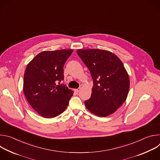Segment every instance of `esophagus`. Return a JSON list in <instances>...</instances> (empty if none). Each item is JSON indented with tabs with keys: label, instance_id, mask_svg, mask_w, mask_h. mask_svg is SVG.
Segmentation results:
<instances>
[{
	"label": "esophagus",
	"instance_id": "obj_1",
	"mask_svg": "<svg viewBox=\"0 0 160 160\" xmlns=\"http://www.w3.org/2000/svg\"><path fill=\"white\" fill-rule=\"evenodd\" d=\"M80 88H76V89H74V91L76 92V93H78L80 92Z\"/></svg>",
	"mask_w": 160,
	"mask_h": 160
}]
</instances>
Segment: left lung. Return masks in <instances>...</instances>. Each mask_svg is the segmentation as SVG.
Returning a JSON list of instances; mask_svg holds the SVG:
<instances>
[{
  "instance_id": "left-lung-1",
  "label": "left lung",
  "mask_w": 160,
  "mask_h": 160,
  "mask_svg": "<svg viewBox=\"0 0 160 160\" xmlns=\"http://www.w3.org/2000/svg\"><path fill=\"white\" fill-rule=\"evenodd\" d=\"M77 52L93 79L91 97L85 101L86 108L98 117L111 115L125 102L128 94L130 80L123 62L106 50L78 49Z\"/></svg>"
}]
</instances>
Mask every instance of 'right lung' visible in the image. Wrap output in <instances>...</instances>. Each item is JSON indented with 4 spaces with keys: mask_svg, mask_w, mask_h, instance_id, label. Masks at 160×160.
<instances>
[{
    "mask_svg": "<svg viewBox=\"0 0 160 160\" xmlns=\"http://www.w3.org/2000/svg\"><path fill=\"white\" fill-rule=\"evenodd\" d=\"M73 51H43L27 64L23 80L24 94L30 105L43 118L59 115L73 96V91L60 83L64 79V64Z\"/></svg>",
    "mask_w": 160,
    "mask_h": 160,
    "instance_id": "right-lung-1",
    "label": "right lung"
}]
</instances>
